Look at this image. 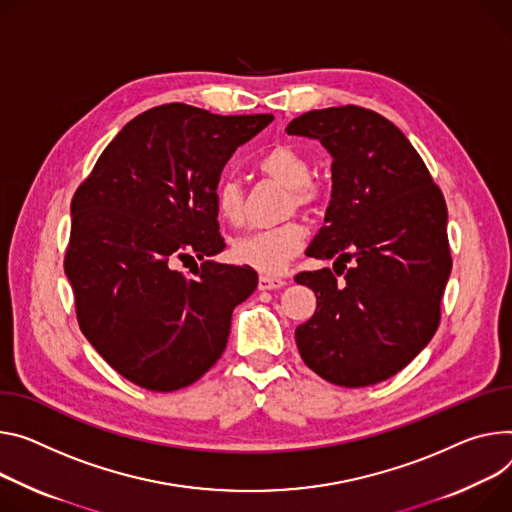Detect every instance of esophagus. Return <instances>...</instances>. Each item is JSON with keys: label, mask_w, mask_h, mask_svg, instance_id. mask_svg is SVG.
<instances>
[{"label": "esophagus", "mask_w": 512, "mask_h": 512, "mask_svg": "<svg viewBox=\"0 0 512 512\" xmlns=\"http://www.w3.org/2000/svg\"><path fill=\"white\" fill-rule=\"evenodd\" d=\"M288 282L282 277H271V275H259V290H280Z\"/></svg>", "instance_id": "1"}]
</instances>
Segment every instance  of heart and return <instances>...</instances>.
<instances>
[{
	"label": "heart",
	"instance_id": "b5f03b06",
	"mask_svg": "<svg viewBox=\"0 0 512 512\" xmlns=\"http://www.w3.org/2000/svg\"><path fill=\"white\" fill-rule=\"evenodd\" d=\"M261 171L290 188V204L296 208H312L320 200L318 185L310 181L308 159L292 145H277L259 163ZM214 206L222 222L237 226L243 220V188L239 179L224 177L214 190ZM306 228L300 222H284L280 226L247 232L230 247L232 259L253 267L263 275H277L302 251Z\"/></svg>",
	"mask_w": 512,
	"mask_h": 512
}]
</instances>
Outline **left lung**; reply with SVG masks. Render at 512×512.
Masks as SVG:
<instances>
[{
  "mask_svg": "<svg viewBox=\"0 0 512 512\" xmlns=\"http://www.w3.org/2000/svg\"><path fill=\"white\" fill-rule=\"evenodd\" d=\"M286 130L316 138L333 157L331 202L306 253L335 257V271L296 275L316 294V312L296 329L298 351L331 384H378L439 327L451 273L443 194L408 138L376 112L312 110Z\"/></svg>",
  "mask_w": 512,
  "mask_h": 512,
  "instance_id": "1",
  "label": "left lung"
}]
</instances>
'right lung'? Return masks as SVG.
Wrapping results in <instances>:
<instances>
[{
	"instance_id": "1",
	"label": "right lung",
	"mask_w": 512,
	"mask_h": 512,
	"mask_svg": "<svg viewBox=\"0 0 512 512\" xmlns=\"http://www.w3.org/2000/svg\"><path fill=\"white\" fill-rule=\"evenodd\" d=\"M271 114L218 116L165 104L130 120L71 202L65 273L79 329L132 384L173 392L220 359L230 316L255 290L224 249L214 190ZM203 263L183 276L174 263Z\"/></svg>"
}]
</instances>
